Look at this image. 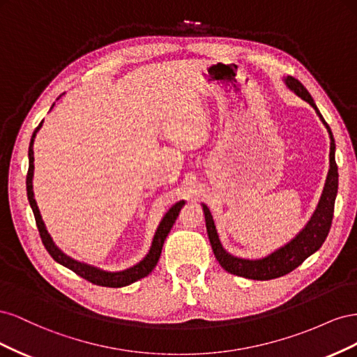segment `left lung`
Listing matches in <instances>:
<instances>
[{
  "mask_svg": "<svg viewBox=\"0 0 357 357\" xmlns=\"http://www.w3.org/2000/svg\"><path fill=\"white\" fill-rule=\"evenodd\" d=\"M284 83L291 92H295L299 98L307 101L312 109L316 110L320 121L326 126L329 138H331L329 172L326 177V183H325V188H323V193L320 197L317 208L314 214L311 215V219L307 223L305 228L302 229L290 243L280 247L278 250L268 255L266 257L256 259V261L235 257L222 247L218 231H215V226L213 222V215L207 205L202 204V210L205 214V226H207L208 240H210L215 259H218L222 268L226 269L228 273L244 277V278H250V280H273L277 277L286 275L294 271L295 268H298L308 256L316 253L321 247V244L325 243L326 236L329 234L332 218H333L335 198H337V192H338V167H337V162H335V139H333L331 128L326 123L325 119H323V116L320 114L317 105L314 104V101H312L311 95L304 88V84H302L299 80H296L295 77H291V75L284 77Z\"/></svg>",
  "mask_w": 357,
  "mask_h": 357,
  "instance_id": "left-lung-1",
  "label": "left lung"
}]
</instances>
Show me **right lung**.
Segmentation results:
<instances>
[{
    "instance_id": "right-lung-1",
    "label": "right lung",
    "mask_w": 357,
    "mask_h": 357,
    "mask_svg": "<svg viewBox=\"0 0 357 357\" xmlns=\"http://www.w3.org/2000/svg\"><path fill=\"white\" fill-rule=\"evenodd\" d=\"M53 105H55V104H53ZM41 125H43V122L36 128V131H34V134H32L31 143H29V150H28L29 168H28V174H26V193H28V201H29V205L32 208V213H34V218H36L37 228H38V232H40V236H41V241H43V244H45L49 255L53 259H55L58 264L67 266L68 269H71V271H74L82 278L88 280V282H91L93 284L104 286V287H123V286H128V284L137 282V280H139V278L147 277L150 273L153 271V268L156 266V264L159 261L162 245H164L167 235L171 231L172 225H174L181 207L185 205V201L176 202L167 211V214L164 215V219L160 220L158 229L155 232L152 247H150L149 253L146 255L143 261L138 262L137 265L128 268V269H123V271H119V273H109V271H102V269L96 268V266L75 261V259H73V257L67 256L63 252H61L59 248L55 245V243H53L52 236L49 235V232L46 229L45 222H43V219H41L40 210H38L37 202L34 199V192H32V177H34V150H32V146H34V138L38 132V129L41 128Z\"/></svg>"
}]
</instances>
